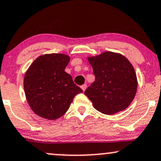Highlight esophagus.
I'll list each match as a JSON object with an SVG mask.
<instances>
[{
  "label": "esophagus",
  "mask_w": 161,
  "mask_h": 161,
  "mask_svg": "<svg viewBox=\"0 0 161 161\" xmlns=\"http://www.w3.org/2000/svg\"><path fill=\"white\" fill-rule=\"evenodd\" d=\"M80 88L82 89V90L84 91V92L85 90H86V84H84V85H82V86H80Z\"/></svg>",
  "instance_id": "34e87169"
}]
</instances>
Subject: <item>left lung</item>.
Returning a JSON list of instances; mask_svg holds the SVG:
<instances>
[{"mask_svg": "<svg viewBox=\"0 0 161 161\" xmlns=\"http://www.w3.org/2000/svg\"><path fill=\"white\" fill-rule=\"evenodd\" d=\"M88 60L96 80L84 93L94 108L108 115L128 108L137 90L136 75L128 59L120 53L107 51L88 57Z\"/></svg>", "mask_w": 161, "mask_h": 161, "instance_id": "left-lung-1", "label": "left lung"}]
</instances>
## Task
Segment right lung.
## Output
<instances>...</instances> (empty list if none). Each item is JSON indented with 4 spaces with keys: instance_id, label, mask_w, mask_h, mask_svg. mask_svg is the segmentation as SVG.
Returning <instances> with one entry per match:
<instances>
[{
    "instance_id": "add662e5",
    "label": "right lung",
    "mask_w": 161,
    "mask_h": 161,
    "mask_svg": "<svg viewBox=\"0 0 161 161\" xmlns=\"http://www.w3.org/2000/svg\"><path fill=\"white\" fill-rule=\"evenodd\" d=\"M70 57L63 53H47L33 61L24 79L28 104L36 114L49 120L63 116L77 94L83 90L65 71Z\"/></svg>"
}]
</instances>
